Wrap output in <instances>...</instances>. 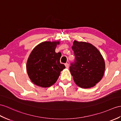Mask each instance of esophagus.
I'll list each match as a JSON object with an SVG mask.
<instances>
[{"label":"esophagus","instance_id":"obj_1","mask_svg":"<svg viewBox=\"0 0 121 121\" xmlns=\"http://www.w3.org/2000/svg\"><path fill=\"white\" fill-rule=\"evenodd\" d=\"M65 65L66 68H69V64L68 63H66L65 64Z\"/></svg>","mask_w":121,"mask_h":121}]
</instances>
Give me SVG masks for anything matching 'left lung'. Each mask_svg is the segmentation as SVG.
Segmentation results:
<instances>
[{
	"mask_svg": "<svg viewBox=\"0 0 121 121\" xmlns=\"http://www.w3.org/2000/svg\"><path fill=\"white\" fill-rule=\"evenodd\" d=\"M72 49L75 58L70 71L75 83L82 88L95 86L102 79L105 70L101 53L92 44L84 42L74 40Z\"/></svg>",
	"mask_w": 121,
	"mask_h": 121,
	"instance_id": "left-lung-1",
	"label": "left lung"
}]
</instances>
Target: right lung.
Returning <instances> with one entry per match:
<instances>
[{"label":"right lung","instance_id":"1","mask_svg":"<svg viewBox=\"0 0 121 121\" xmlns=\"http://www.w3.org/2000/svg\"><path fill=\"white\" fill-rule=\"evenodd\" d=\"M59 41L44 42L32 51L26 62V71L35 85L43 88L51 86L60 75L65 66L60 63L61 54L55 50Z\"/></svg>","mask_w":121,"mask_h":121}]
</instances>
